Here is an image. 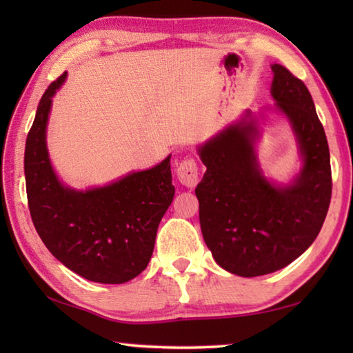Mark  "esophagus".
<instances>
[{
  "instance_id": "1",
  "label": "esophagus",
  "mask_w": 353,
  "mask_h": 353,
  "mask_svg": "<svg viewBox=\"0 0 353 353\" xmlns=\"http://www.w3.org/2000/svg\"><path fill=\"white\" fill-rule=\"evenodd\" d=\"M177 177L181 181L182 185L188 188H193L198 185L199 181V172H198V163L193 157H187L183 159L181 163L177 165Z\"/></svg>"
}]
</instances>
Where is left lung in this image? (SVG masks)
<instances>
[{
	"mask_svg": "<svg viewBox=\"0 0 353 353\" xmlns=\"http://www.w3.org/2000/svg\"><path fill=\"white\" fill-rule=\"evenodd\" d=\"M271 93L290 118L303 168L290 187L261 176L254 154L255 121L240 123L199 148L207 171L196 188L205 244L225 271L256 277L279 271L316 240L332 198L330 152L308 88L274 63Z\"/></svg>",
	"mask_w": 353,
	"mask_h": 353,
	"instance_id": "obj_1",
	"label": "left lung"
}]
</instances>
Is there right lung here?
<instances>
[{
	"instance_id": "add662e5",
	"label": "right lung",
	"mask_w": 353,
	"mask_h": 353,
	"mask_svg": "<svg viewBox=\"0 0 353 353\" xmlns=\"http://www.w3.org/2000/svg\"><path fill=\"white\" fill-rule=\"evenodd\" d=\"M65 76L46 88L26 139L29 212L41 241L68 270L92 282H129L146 270L159 224L174 198L171 155L107 187H63L48 159L45 132L51 98Z\"/></svg>"
}]
</instances>
